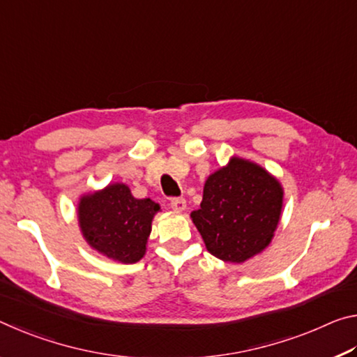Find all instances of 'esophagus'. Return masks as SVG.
I'll list each match as a JSON object with an SVG mask.
<instances>
[{
	"label": "esophagus",
	"mask_w": 357,
	"mask_h": 357,
	"mask_svg": "<svg viewBox=\"0 0 357 357\" xmlns=\"http://www.w3.org/2000/svg\"><path fill=\"white\" fill-rule=\"evenodd\" d=\"M171 208L175 212H183L186 208V201L183 197H174V199H171Z\"/></svg>",
	"instance_id": "esophagus-1"
}]
</instances>
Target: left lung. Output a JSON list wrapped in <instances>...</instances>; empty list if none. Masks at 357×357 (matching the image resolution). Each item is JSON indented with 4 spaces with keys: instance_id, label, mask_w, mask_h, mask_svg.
I'll list each match as a JSON object with an SVG mask.
<instances>
[{
    "instance_id": "8db88e82",
    "label": "left lung",
    "mask_w": 357,
    "mask_h": 357,
    "mask_svg": "<svg viewBox=\"0 0 357 357\" xmlns=\"http://www.w3.org/2000/svg\"><path fill=\"white\" fill-rule=\"evenodd\" d=\"M283 186L258 162L232 156L204 183L201 208L191 220L210 255L241 264L264 251L275 236Z\"/></svg>"
}]
</instances>
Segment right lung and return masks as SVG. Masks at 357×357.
<instances>
[{"label":"right lung","instance_id":"1","mask_svg":"<svg viewBox=\"0 0 357 357\" xmlns=\"http://www.w3.org/2000/svg\"><path fill=\"white\" fill-rule=\"evenodd\" d=\"M160 210V204L150 197L137 199L126 183L115 182L80 196L79 227L98 253L121 264H134L145 256L151 221Z\"/></svg>","mask_w":357,"mask_h":357}]
</instances>
